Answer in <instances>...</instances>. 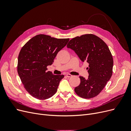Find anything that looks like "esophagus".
<instances>
[{
	"mask_svg": "<svg viewBox=\"0 0 131 131\" xmlns=\"http://www.w3.org/2000/svg\"><path fill=\"white\" fill-rule=\"evenodd\" d=\"M72 76H73V75H72L71 74H66V77H68V78H70V77H72Z\"/></svg>",
	"mask_w": 131,
	"mask_h": 131,
	"instance_id": "34e87169",
	"label": "esophagus"
}]
</instances>
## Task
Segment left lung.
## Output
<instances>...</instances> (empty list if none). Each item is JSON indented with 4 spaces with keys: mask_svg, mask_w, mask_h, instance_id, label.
Segmentation results:
<instances>
[{
    "mask_svg": "<svg viewBox=\"0 0 131 131\" xmlns=\"http://www.w3.org/2000/svg\"><path fill=\"white\" fill-rule=\"evenodd\" d=\"M67 47L74 51L82 62L89 64L88 78L80 77V84L75 88V93L86 99L97 96L113 73V58L108 46L96 35L85 34L72 39Z\"/></svg>",
    "mask_w": 131,
    "mask_h": 131,
    "instance_id": "1",
    "label": "left lung"
}]
</instances>
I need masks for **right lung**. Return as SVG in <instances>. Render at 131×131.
<instances>
[{"label": "right lung", "instance_id": "add662e5", "mask_svg": "<svg viewBox=\"0 0 131 131\" xmlns=\"http://www.w3.org/2000/svg\"><path fill=\"white\" fill-rule=\"evenodd\" d=\"M69 39H56L39 34L23 46L18 57L17 72L25 88L38 100H46L56 93L63 75L47 72L57 53Z\"/></svg>", "mask_w": 131, "mask_h": 131}]
</instances>
